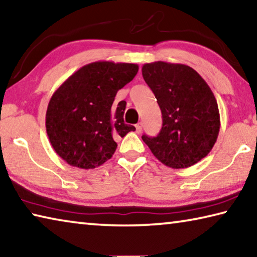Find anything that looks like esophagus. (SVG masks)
<instances>
[{
  "label": "esophagus",
  "mask_w": 257,
  "mask_h": 257,
  "mask_svg": "<svg viewBox=\"0 0 257 257\" xmlns=\"http://www.w3.org/2000/svg\"><path fill=\"white\" fill-rule=\"evenodd\" d=\"M142 129H143V123L139 122L136 124V133L137 134H141L142 133Z\"/></svg>",
  "instance_id": "obj_1"
}]
</instances>
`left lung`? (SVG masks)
<instances>
[{"mask_svg":"<svg viewBox=\"0 0 257 257\" xmlns=\"http://www.w3.org/2000/svg\"><path fill=\"white\" fill-rule=\"evenodd\" d=\"M142 73L158 99L162 129L143 141L160 162L172 169L196 164L210 153L220 132L214 94L197 71L163 61L145 63Z\"/></svg>","mask_w":257,"mask_h":257,"instance_id":"obj_1","label":"left lung"}]
</instances>
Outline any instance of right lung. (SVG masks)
Instances as JSON below:
<instances>
[{
	"instance_id": "obj_1",
	"label": "right lung",
	"mask_w": 257,
	"mask_h": 257,
	"mask_svg": "<svg viewBox=\"0 0 257 257\" xmlns=\"http://www.w3.org/2000/svg\"><path fill=\"white\" fill-rule=\"evenodd\" d=\"M137 72L135 63L97 61L81 67L55 90L45 124L61 159L72 167L94 169L112 158L118 146L113 136L136 130L123 121L125 102H113Z\"/></svg>"
}]
</instances>
